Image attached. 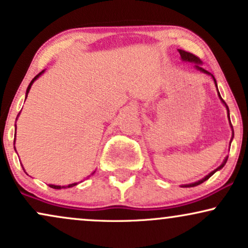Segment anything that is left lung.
I'll return each instance as SVG.
<instances>
[{
	"instance_id": "left-lung-1",
	"label": "left lung",
	"mask_w": 248,
	"mask_h": 248,
	"mask_svg": "<svg viewBox=\"0 0 248 248\" xmlns=\"http://www.w3.org/2000/svg\"><path fill=\"white\" fill-rule=\"evenodd\" d=\"M178 51H179V54H180V57H182V60H183V61H188V62H194V63H197V65H195V66H197V69H199V70H200V71H202V72H204V73H208V75H210V73H209L208 71H206V70H204L203 68H201V66H199V64H200V63H201V61H200V59H199V57H198V56H195V55H194V54H192V53H188V51H185V50H183V49H178ZM212 77H213V79H214V81H215V84H216V80H215V78H214V76H213V75H212ZM216 87H217V85H216ZM218 96H219V99H221V100H222V102H223V103H224V105H225V106H227V103H225V102H224V100H223V99H222V97H221V95H219V93H218ZM227 109H228V112H229V108H228V107H227ZM231 127H232V126H231ZM232 137H233V136H232ZM227 161H228V158H225V160H224V162H223V163L221 164V166H219V167L217 168V169H216V170H214V171H213V172H210V173H209V175H208V176H206V177H204V178H202V179H201V180H199V182H197V183H193V184H188V185H184V186H183V187H193V186L200 185V184H201V183L206 182V180H207V179H209V178H210V177H212V176L214 175V173H215V172H216V171H217V170H219V169H222V168H223V167H224V164H225V163H227Z\"/></svg>"
}]
</instances>
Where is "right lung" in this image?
<instances>
[{
  "label": "right lung",
  "mask_w": 248,
  "mask_h": 248,
  "mask_svg": "<svg viewBox=\"0 0 248 248\" xmlns=\"http://www.w3.org/2000/svg\"><path fill=\"white\" fill-rule=\"evenodd\" d=\"M42 72H44V71H42ZM42 72H40L39 75H36L35 77L32 79V81L30 82L29 87H27V91H26V97H27V94H29V92H30V88H31V86H32V84H33V82H34V80H35L36 78H39V76L41 75ZM76 185H77V183H75V184H70V185H68V186H62V187H64V188H65V187H72V186H76ZM49 186H50V187H53V188H56V189H60V188H62V187H61V186H57V185H49Z\"/></svg>",
  "instance_id": "1"
}]
</instances>
